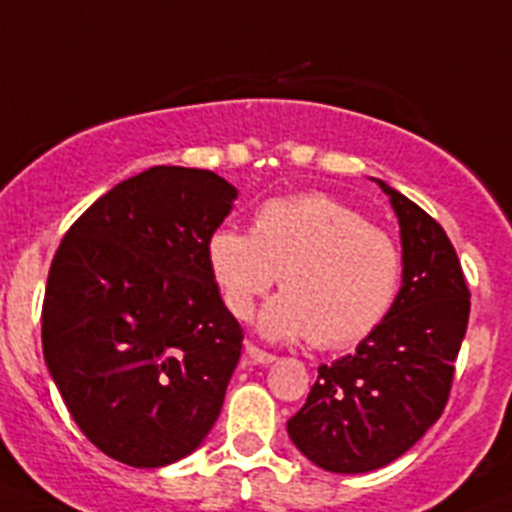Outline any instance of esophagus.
Returning <instances> with one entry per match:
<instances>
[{"mask_svg":"<svg viewBox=\"0 0 512 512\" xmlns=\"http://www.w3.org/2000/svg\"><path fill=\"white\" fill-rule=\"evenodd\" d=\"M245 355H247V360L252 362V365H270V362L277 360L272 352L262 350V347L252 345V342H245Z\"/></svg>","mask_w":512,"mask_h":512,"instance_id":"esophagus-1","label":"esophagus"}]
</instances>
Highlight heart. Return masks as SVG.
Returning a JSON list of instances; mask_svg holds the SVG:
<instances>
[{
    "mask_svg": "<svg viewBox=\"0 0 512 512\" xmlns=\"http://www.w3.org/2000/svg\"><path fill=\"white\" fill-rule=\"evenodd\" d=\"M207 265L235 317L280 277L282 295L265 307L267 337L307 335L337 350L365 340L393 307L403 257L388 232L367 225L327 195L275 197L257 207L252 232L220 227L207 242Z\"/></svg>",
    "mask_w": 512,
    "mask_h": 512,
    "instance_id": "heart-1",
    "label": "heart"
}]
</instances>
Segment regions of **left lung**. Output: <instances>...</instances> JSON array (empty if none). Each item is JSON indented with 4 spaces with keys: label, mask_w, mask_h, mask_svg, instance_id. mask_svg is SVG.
<instances>
[{
    "label": "left lung",
    "mask_w": 512,
    "mask_h": 512,
    "mask_svg": "<svg viewBox=\"0 0 512 512\" xmlns=\"http://www.w3.org/2000/svg\"><path fill=\"white\" fill-rule=\"evenodd\" d=\"M403 240V287L352 355L317 367L287 433L330 473H370L408 453L443 415L470 315L453 242L423 210L377 180Z\"/></svg>",
    "instance_id": "obj_1"
}]
</instances>
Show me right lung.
<instances>
[{"label":"right lung","mask_w":512,"mask_h":512,"mask_svg":"<svg viewBox=\"0 0 512 512\" xmlns=\"http://www.w3.org/2000/svg\"><path fill=\"white\" fill-rule=\"evenodd\" d=\"M235 197L210 170L150 167L59 242L44 362L79 430L119 463H175L220 415L245 335L212 280L207 242Z\"/></svg>","instance_id":"right-lung-1"}]
</instances>
